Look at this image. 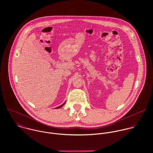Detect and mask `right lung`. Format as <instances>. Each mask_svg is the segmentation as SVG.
Instances as JSON below:
<instances>
[{
    "label": "right lung",
    "instance_id": "right-lung-1",
    "mask_svg": "<svg viewBox=\"0 0 153 153\" xmlns=\"http://www.w3.org/2000/svg\"><path fill=\"white\" fill-rule=\"evenodd\" d=\"M65 102H65L63 104H62V105H60V106H59V107H56V108H60V107H62V106H63V105L65 104Z\"/></svg>",
    "mask_w": 153,
    "mask_h": 153
}]
</instances>
